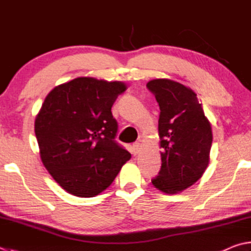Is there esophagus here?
<instances>
[{"label": "esophagus", "instance_id": "1", "mask_svg": "<svg viewBox=\"0 0 251 251\" xmlns=\"http://www.w3.org/2000/svg\"><path fill=\"white\" fill-rule=\"evenodd\" d=\"M141 148H142V145L140 142H135V143L133 144V151H132V152H133L134 155L139 154V152L141 151Z\"/></svg>", "mask_w": 251, "mask_h": 251}]
</instances>
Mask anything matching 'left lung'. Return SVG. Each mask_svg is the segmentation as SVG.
Masks as SVG:
<instances>
[{
    "label": "left lung",
    "mask_w": 251,
    "mask_h": 251,
    "mask_svg": "<svg viewBox=\"0 0 251 251\" xmlns=\"http://www.w3.org/2000/svg\"><path fill=\"white\" fill-rule=\"evenodd\" d=\"M160 113L159 146L163 152L155 188L169 195L181 192L202 177L210 162L212 127L192 89L167 78L150 81Z\"/></svg>",
    "instance_id": "1"
}]
</instances>
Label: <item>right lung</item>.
<instances>
[{
	"mask_svg": "<svg viewBox=\"0 0 251 251\" xmlns=\"http://www.w3.org/2000/svg\"><path fill=\"white\" fill-rule=\"evenodd\" d=\"M122 82L77 77L47 95L35 120L42 164L71 195L92 198L115 180L131 154L115 141L113 102Z\"/></svg>",
	"mask_w": 251,
	"mask_h": 251,
	"instance_id": "add662e5",
	"label": "right lung"
}]
</instances>
